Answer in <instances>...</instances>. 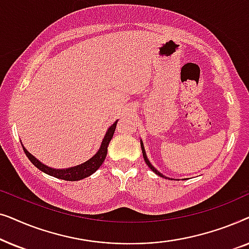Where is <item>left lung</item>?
Masks as SVG:
<instances>
[{"label":"left lung","mask_w":249,"mask_h":249,"mask_svg":"<svg viewBox=\"0 0 249 249\" xmlns=\"http://www.w3.org/2000/svg\"><path fill=\"white\" fill-rule=\"evenodd\" d=\"M141 146H142V156H144V160H145L146 164H147V165H148V168H149V169H151L153 172H154V173H156V175H158V176H160V177H162V178H165V179H168V178H166V177H165V176H163V175H162V173H160V172L158 171V170H156V169L154 168V166H153V165L151 164V162H149V161H148L147 156H146V152H145V148H144V144H142V141H141ZM171 180H172V179H171Z\"/></svg>","instance_id":"obj_1"}]
</instances>
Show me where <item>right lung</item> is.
<instances>
[{
	"instance_id": "obj_1",
	"label": "right lung",
	"mask_w": 249,
	"mask_h": 249,
	"mask_svg": "<svg viewBox=\"0 0 249 249\" xmlns=\"http://www.w3.org/2000/svg\"><path fill=\"white\" fill-rule=\"evenodd\" d=\"M117 124H118V120L107 129V134H105L103 141H102L101 147L97 151L96 154H95L91 159L88 160V161H86L85 163H81L79 165L72 166V168H68V169L50 168V166L43 164V163L38 161L35 156L30 154V153L23 147V145H22V148H23V152H25V154L27 155V158L29 159V161L32 162L37 169H39L40 171L45 172L46 175L52 176L54 178H57V179L67 180V181H78V180L87 178V177L93 175V173L102 165V163L104 162V160L107 158V146L110 144L112 137H113Z\"/></svg>"
}]
</instances>
